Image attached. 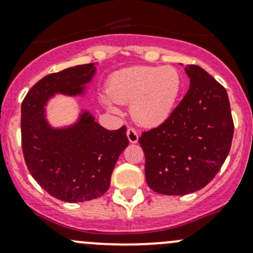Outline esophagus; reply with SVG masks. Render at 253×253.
Masks as SVG:
<instances>
[{"label":"esophagus","instance_id":"obj_1","mask_svg":"<svg viewBox=\"0 0 253 253\" xmlns=\"http://www.w3.org/2000/svg\"><path fill=\"white\" fill-rule=\"evenodd\" d=\"M138 132H137L133 127H128V128H127V138H128L129 142L137 143L138 142Z\"/></svg>","mask_w":253,"mask_h":253}]
</instances>
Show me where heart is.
Returning a JSON list of instances; mask_svg holds the SVG:
<instances>
[{
    "mask_svg": "<svg viewBox=\"0 0 253 253\" xmlns=\"http://www.w3.org/2000/svg\"><path fill=\"white\" fill-rule=\"evenodd\" d=\"M182 85L178 71L170 66H133L117 71L108 83L103 101L116 111L112 101L132 104V114L138 122L155 126L164 122L175 108Z\"/></svg>",
    "mask_w": 253,
    "mask_h": 253,
    "instance_id": "obj_1",
    "label": "heart"
}]
</instances>
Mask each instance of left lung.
<instances>
[{
	"instance_id": "left-lung-1",
	"label": "left lung",
	"mask_w": 253,
	"mask_h": 253,
	"mask_svg": "<svg viewBox=\"0 0 253 253\" xmlns=\"http://www.w3.org/2000/svg\"><path fill=\"white\" fill-rule=\"evenodd\" d=\"M190 89L159 126L143 131L145 180L154 192L183 196L208 185L230 152L234 134L228 93L203 68L185 67Z\"/></svg>"
}]
</instances>
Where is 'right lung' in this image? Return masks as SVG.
I'll return each instance as SVG.
<instances>
[{
	"mask_svg": "<svg viewBox=\"0 0 253 253\" xmlns=\"http://www.w3.org/2000/svg\"><path fill=\"white\" fill-rule=\"evenodd\" d=\"M95 73L94 63L51 73L34 84L22 103V149L34 180L52 197L84 202L103 196L120 154L128 145L126 126L101 127L88 112L75 126L53 129L44 105L55 93L77 95Z\"/></svg>",
	"mask_w": 253,
	"mask_h": 253,
	"instance_id": "1",
	"label": "right lung"
}]
</instances>
